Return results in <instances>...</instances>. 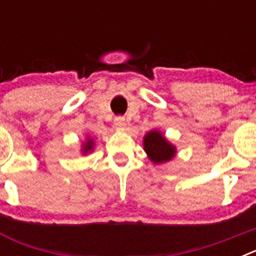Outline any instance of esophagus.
Segmentation results:
<instances>
[{
	"label": "esophagus",
	"instance_id": "obj_1",
	"mask_svg": "<svg viewBox=\"0 0 256 256\" xmlns=\"http://www.w3.org/2000/svg\"><path fill=\"white\" fill-rule=\"evenodd\" d=\"M114 126L118 130H123L126 128V119L123 116H118L115 118L114 120Z\"/></svg>",
	"mask_w": 256,
	"mask_h": 256
}]
</instances>
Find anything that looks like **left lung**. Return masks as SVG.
Returning a JSON list of instances; mask_svg holds the SVG:
<instances>
[{"label": "left lung", "instance_id": "8db88e82", "mask_svg": "<svg viewBox=\"0 0 256 256\" xmlns=\"http://www.w3.org/2000/svg\"><path fill=\"white\" fill-rule=\"evenodd\" d=\"M144 150L148 160L156 165L170 162L177 155V148L158 130H151L144 134Z\"/></svg>", "mask_w": 256, "mask_h": 256}]
</instances>
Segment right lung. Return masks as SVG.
Listing matches in <instances>:
<instances>
[{"instance_id": "right-lung-1", "label": "right lung", "mask_w": 256, "mask_h": 256, "mask_svg": "<svg viewBox=\"0 0 256 256\" xmlns=\"http://www.w3.org/2000/svg\"><path fill=\"white\" fill-rule=\"evenodd\" d=\"M94 150V141L91 138V136H86V140L80 144V154L82 155H88Z\"/></svg>"}]
</instances>
